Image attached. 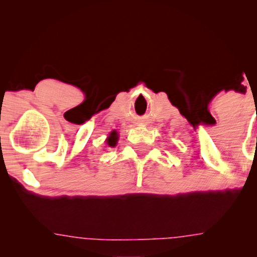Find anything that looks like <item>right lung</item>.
I'll use <instances>...</instances> for the list:
<instances>
[{
  "instance_id": "1",
  "label": "right lung",
  "mask_w": 257,
  "mask_h": 257,
  "mask_svg": "<svg viewBox=\"0 0 257 257\" xmlns=\"http://www.w3.org/2000/svg\"><path fill=\"white\" fill-rule=\"evenodd\" d=\"M116 134L117 133L116 132H112L111 134H110V137L107 138V144H108V146H116V141H117V137H116Z\"/></svg>"
}]
</instances>
